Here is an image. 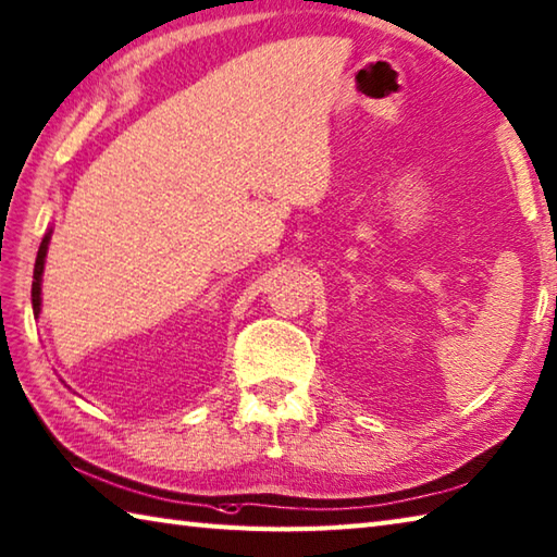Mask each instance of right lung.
<instances>
[{
	"label": "right lung",
	"mask_w": 557,
	"mask_h": 557,
	"mask_svg": "<svg viewBox=\"0 0 557 557\" xmlns=\"http://www.w3.org/2000/svg\"><path fill=\"white\" fill-rule=\"evenodd\" d=\"M50 234L42 238V244L38 248V258H36V268H33V287H30V297H33V313H40V275H42V265H46V250H48Z\"/></svg>",
	"instance_id": "1"
}]
</instances>
